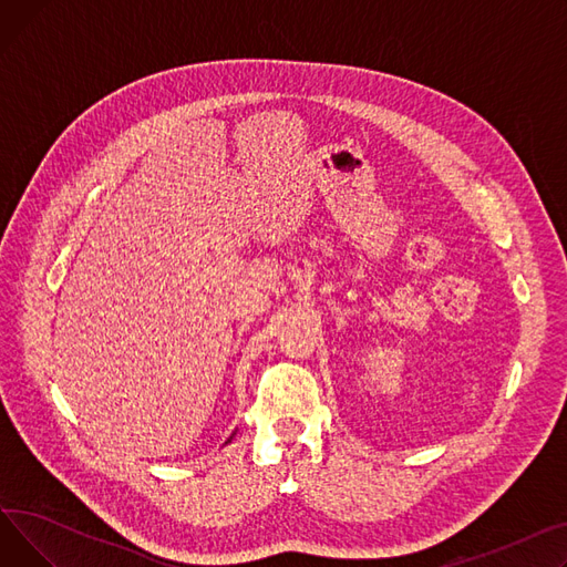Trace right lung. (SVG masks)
I'll return each mask as SVG.
<instances>
[{"instance_id": "add662e5", "label": "right lung", "mask_w": 567, "mask_h": 567, "mask_svg": "<svg viewBox=\"0 0 567 567\" xmlns=\"http://www.w3.org/2000/svg\"><path fill=\"white\" fill-rule=\"evenodd\" d=\"M227 441H231V436H229V439H227Z\"/></svg>"}]
</instances>
